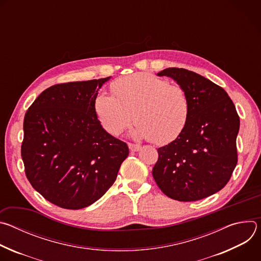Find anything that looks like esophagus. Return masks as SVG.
<instances>
[{
	"mask_svg": "<svg viewBox=\"0 0 261 261\" xmlns=\"http://www.w3.org/2000/svg\"><path fill=\"white\" fill-rule=\"evenodd\" d=\"M128 146L130 148V151H132V152H137L140 150V147H141L139 144H134V143H128Z\"/></svg>",
	"mask_w": 261,
	"mask_h": 261,
	"instance_id": "34e87169",
	"label": "esophagus"
}]
</instances>
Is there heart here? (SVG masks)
Returning a JSON list of instances; mask_svg holds the SVG:
<instances>
[{
    "label": "heart",
    "instance_id": "heart-1",
    "mask_svg": "<svg viewBox=\"0 0 261 261\" xmlns=\"http://www.w3.org/2000/svg\"><path fill=\"white\" fill-rule=\"evenodd\" d=\"M111 89L115 97L101 93L95 99L96 115L110 134H121L134 119L133 137L164 144L175 139L188 121L190 103L185 90L153 74H132Z\"/></svg>",
    "mask_w": 261,
    "mask_h": 261
}]
</instances>
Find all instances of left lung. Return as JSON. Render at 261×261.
<instances>
[{
    "instance_id": "1",
    "label": "left lung",
    "mask_w": 261,
    "mask_h": 261,
    "mask_svg": "<svg viewBox=\"0 0 261 261\" xmlns=\"http://www.w3.org/2000/svg\"><path fill=\"white\" fill-rule=\"evenodd\" d=\"M159 76L172 79L188 96L190 111L184 130L158 148L153 168L158 187L178 201H195L220 191L238 163L240 118L228 94L199 74L166 68Z\"/></svg>"
}]
</instances>
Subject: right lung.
Segmentation results:
<instances>
[{"instance_id":"1","label":"right lung","mask_w":261,"mask_h":261,"mask_svg":"<svg viewBox=\"0 0 261 261\" xmlns=\"http://www.w3.org/2000/svg\"><path fill=\"white\" fill-rule=\"evenodd\" d=\"M109 79L53 86L24 116L25 175L60 207L80 210L101 198L129 155L128 145L102 128L95 111L98 91Z\"/></svg>"}]
</instances>
